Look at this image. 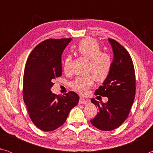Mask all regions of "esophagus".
<instances>
[{"label": "esophagus", "mask_w": 153, "mask_h": 153, "mask_svg": "<svg viewBox=\"0 0 153 153\" xmlns=\"http://www.w3.org/2000/svg\"><path fill=\"white\" fill-rule=\"evenodd\" d=\"M88 102H89V100L85 99V98H82V97H80L79 98V104H86V103Z\"/></svg>", "instance_id": "obj_1"}]
</instances>
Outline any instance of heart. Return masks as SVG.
Instances as JSON below:
<instances>
[{
	"mask_svg": "<svg viewBox=\"0 0 153 153\" xmlns=\"http://www.w3.org/2000/svg\"><path fill=\"white\" fill-rule=\"evenodd\" d=\"M77 53L89 60L88 72L92 74L98 82H103L107 78L113 65L112 57L110 54L101 51L99 44L92 38L82 40L76 48ZM71 56L67 55L63 63V69L67 72L69 69ZM94 84V77L88 76L77 77L71 83V86L79 94H85Z\"/></svg>",
	"mask_w": 153,
	"mask_h": 153,
	"instance_id": "b5f03b06",
	"label": "heart"
}]
</instances>
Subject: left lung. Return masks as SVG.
Masks as SVG:
<instances>
[{"mask_svg":"<svg viewBox=\"0 0 153 153\" xmlns=\"http://www.w3.org/2000/svg\"><path fill=\"white\" fill-rule=\"evenodd\" d=\"M112 46L113 60L109 76L95 94L108 98L106 103L92 98L98 113L90 122L103 131H111L122 124L129 115L135 97L136 78L132 60L126 49L115 40L108 38Z\"/></svg>","mask_w":153,"mask_h":153,"instance_id":"1","label":"left lung"}]
</instances>
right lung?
<instances>
[{
	"mask_svg": "<svg viewBox=\"0 0 153 153\" xmlns=\"http://www.w3.org/2000/svg\"><path fill=\"white\" fill-rule=\"evenodd\" d=\"M71 40L43 41L31 52L25 64L23 97L31 120L42 131H53L63 125L79 101V96L74 92L61 96L51 90L53 80L61 76V55Z\"/></svg>",
	"mask_w": 153,
	"mask_h": 153,
	"instance_id": "right-lung-1",
	"label": "right lung"
}]
</instances>
